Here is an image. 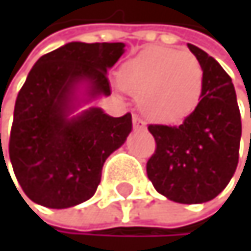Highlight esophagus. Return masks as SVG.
I'll return each instance as SVG.
<instances>
[{
  "mask_svg": "<svg viewBox=\"0 0 251 251\" xmlns=\"http://www.w3.org/2000/svg\"><path fill=\"white\" fill-rule=\"evenodd\" d=\"M132 125H134V129H144L146 128V123H144V120L138 116L132 117Z\"/></svg>",
  "mask_w": 251,
  "mask_h": 251,
  "instance_id": "obj_1",
  "label": "esophagus"
}]
</instances>
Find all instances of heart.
Here are the masks:
<instances>
[{"instance_id": "heart-1", "label": "heart", "mask_w": 251, "mask_h": 251, "mask_svg": "<svg viewBox=\"0 0 251 251\" xmlns=\"http://www.w3.org/2000/svg\"><path fill=\"white\" fill-rule=\"evenodd\" d=\"M119 84L138 96L140 108L148 117L176 122L196 108L203 87V69L190 51L155 46L122 66Z\"/></svg>"}]
</instances>
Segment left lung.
Here are the masks:
<instances>
[{
    "label": "left lung",
    "instance_id": "obj_1",
    "mask_svg": "<svg viewBox=\"0 0 251 251\" xmlns=\"http://www.w3.org/2000/svg\"><path fill=\"white\" fill-rule=\"evenodd\" d=\"M188 48L203 69L200 102L179 126L149 125L156 151L146 170L159 194L194 205L212 200L230 182L238 166L241 114L230 76L200 48Z\"/></svg>",
    "mask_w": 251,
    "mask_h": 251
}]
</instances>
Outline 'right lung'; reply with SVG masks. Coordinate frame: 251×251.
<instances>
[{
	"mask_svg": "<svg viewBox=\"0 0 251 251\" xmlns=\"http://www.w3.org/2000/svg\"><path fill=\"white\" fill-rule=\"evenodd\" d=\"M123 52L125 43L71 42L42 55L28 74L15 103L8 155L34 203L64 209L89 200L105 159L126 141L129 113L111 117L90 107L75 114L111 95L107 72Z\"/></svg>",
	"mask_w": 251,
	"mask_h": 251,
	"instance_id": "obj_1",
	"label": "right lung"
}]
</instances>
